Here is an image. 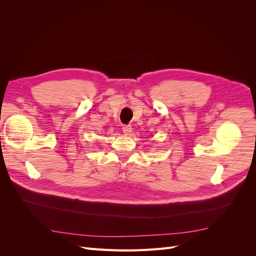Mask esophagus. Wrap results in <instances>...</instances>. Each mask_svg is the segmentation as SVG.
Masks as SVG:
<instances>
[{
    "mask_svg": "<svg viewBox=\"0 0 256 256\" xmlns=\"http://www.w3.org/2000/svg\"><path fill=\"white\" fill-rule=\"evenodd\" d=\"M122 131H124V134H130L131 131H132V127H131L130 125H124L122 126Z\"/></svg>",
    "mask_w": 256,
    "mask_h": 256,
    "instance_id": "1",
    "label": "esophagus"
}]
</instances>
